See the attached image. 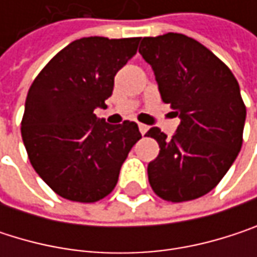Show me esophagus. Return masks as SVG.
<instances>
[{
  "label": "esophagus",
  "instance_id": "1",
  "mask_svg": "<svg viewBox=\"0 0 257 257\" xmlns=\"http://www.w3.org/2000/svg\"><path fill=\"white\" fill-rule=\"evenodd\" d=\"M138 129H140V132L144 135V134L149 131V126H147V125H143V123H140V125H138Z\"/></svg>",
  "mask_w": 257,
  "mask_h": 257
}]
</instances>
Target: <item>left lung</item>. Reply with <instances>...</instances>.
Masks as SVG:
<instances>
[{"label":"left lung","mask_w":257,"mask_h":257,"mask_svg":"<svg viewBox=\"0 0 257 257\" xmlns=\"http://www.w3.org/2000/svg\"><path fill=\"white\" fill-rule=\"evenodd\" d=\"M138 52L155 71L162 101L180 117L171 138L156 126L144 135L161 149L147 167L149 183L170 202L204 196L242 146L245 105L238 81L211 50L183 34L144 37Z\"/></svg>","instance_id":"1"}]
</instances>
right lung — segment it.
<instances>
[{"mask_svg": "<svg viewBox=\"0 0 257 257\" xmlns=\"http://www.w3.org/2000/svg\"><path fill=\"white\" fill-rule=\"evenodd\" d=\"M140 37H86L56 53L32 81L22 117L31 165L59 196L96 202L113 192L122 164L141 138L135 122L108 125L105 108L116 73L137 53Z\"/></svg>", "mask_w": 257, "mask_h": 257, "instance_id": "1", "label": "right lung"}]
</instances>
